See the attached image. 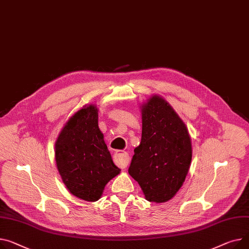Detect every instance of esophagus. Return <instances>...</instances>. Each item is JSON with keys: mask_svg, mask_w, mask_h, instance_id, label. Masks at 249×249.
Segmentation results:
<instances>
[{"mask_svg": "<svg viewBox=\"0 0 249 249\" xmlns=\"http://www.w3.org/2000/svg\"><path fill=\"white\" fill-rule=\"evenodd\" d=\"M115 161L117 163L118 166H120L122 169L126 168L127 165L129 163V155L125 151L118 150L115 153Z\"/></svg>", "mask_w": 249, "mask_h": 249, "instance_id": "1", "label": "esophagus"}]
</instances>
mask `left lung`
<instances>
[{"mask_svg": "<svg viewBox=\"0 0 249 249\" xmlns=\"http://www.w3.org/2000/svg\"><path fill=\"white\" fill-rule=\"evenodd\" d=\"M142 137L129 174L150 202L170 200L188 173L192 146L188 130L170 104L153 95L142 105Z\"/></svg>", "mask_w": 249, "mask_h": 249, "instance_id": "left-lung-1", "label": "left lung"}]
</instances>
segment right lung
I'll return each instance as SVG.
<instances>
[{
  "label": "right lung",
  "instance_id": "obj_1",
  "mask_svg": "<svg viewBox=\"0 0 249 249\" xmlns=\"http://www.w3.org/2000/svg\"><path fill=\"white\" fill-rule=\"evenodd\" d=\"M58 171L66 187L85 201H97L120 173L98 126V109L84 106L65 124L55 143Z\"/></svg>",
  "mask_w": 249,
  "mask_h": 249
}]
</instances>
